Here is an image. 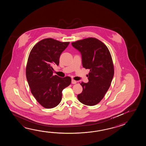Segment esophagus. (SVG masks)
Masks as SVG:
<instances>
[{"mask_svg":"<svg viewBox=\"0 0 146 146\" xmlns=\"http://www.w3.org/2000/svg\"><path fill=\"white\" fill-rule=\"evenodd\" d=\"M72 84H76L77 82L76 80H75L74 79H72Z\"/></svg>","mask_w":146,"mask_h":146,"instance_id":"34e87169","label":"esophagus"}]
</instances>
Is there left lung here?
Wrapping results in <instances>:
<instances>
[{
  "label": "left lung",
  "instance_id": "obj_1",
  "mask_svg": "<svg viewBox=\"0 0 146 146\" xmlns=\"http://www.w3.org/2000/svg\"><path fill=\"white\" fill-rule=\"evenodd\" d=\"M82 54V67L89 69V82L82 85L83 90L78 100L87 106H94L102 100L112 80L114 70L107 46L102 41L89 37L72 42Z\"/></svg>",
  "mask_w": 146,
  "mask_h": 146
}]
</instances>
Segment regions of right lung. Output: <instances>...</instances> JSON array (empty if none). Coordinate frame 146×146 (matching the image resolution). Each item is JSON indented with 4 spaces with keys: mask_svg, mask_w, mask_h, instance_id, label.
Here are the masks:
<instances>
[{
    "mask_svg": "<svg viewBox=\"0 0 146 146\" xmlns=\"http://www.w3.org/2000/svg\"><path fill=\"white\" fill-rule=\"evenodd\" d=\"M69 42L51 38L44 39L33 46L29 56L26 77L31 92L36 100L46 109L56 107L61 102L62 91L71 82L70 77L53 75L52 66H58L62 52Z\"/></svg>",
    "mask_w": 146,
    "mask_h": 146,
    "instance_id": "1",
    "label": "right lung"
}]
</instances>
